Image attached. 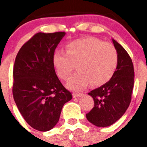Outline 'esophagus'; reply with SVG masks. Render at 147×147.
I'll use <instances>...</instances> for the list:
<instances>
[{
    "label": "esophagus",
    "mask_w": 147,
    "mask_h": 147,
    "mask_svg": "<svg viewBox=\"0 0 147 147\" xmlns=\"http://www.w3.org/2000/svg\"><path fill=\"white\" fill-rule=\"evenodd\" d=\"M82 96H83L82 93H74L73 94L74 98H79V97H81Z\"/></svg>",
    "instance_id": "1"
}]
</instances>
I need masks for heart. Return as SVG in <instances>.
I'll list each match as a JSON object with an SVG mask.
<instances>
[{"instance_id":"heart-1","label":"heart","mask_w":147,"mask_h":147,"mask_svg":"<svg viewBox=\"0 0 147 147\" xmlns=\"http://www.w3.org/2000/svg\"><path fill=\"white\" fill-rule=\"evenodd\" d=\"M118 54L114 47L96 38H86L70 42L65 53L56 51L52 63L58 76L70 78L77 65L78 72L71 77L67 86L75 91H82L91 83L99 86L112 79L118 65Z\"/></svg>"}]
</instances>
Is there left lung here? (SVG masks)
Returning <instances> with one entry per match:
<instances>
[{
    "label": "left lung",
    "instance_id": "left-lung-1",
    "mask_svg": "<svg viewBox=\"0 0 147 147\" xmlns=\"http://www.w3.org/2000/svg\"><path fill=\"white\" fill-rule=\"evenodd\" d=\"M112 42L118 54V65L109 82L88 94L94 107L86 119L98 127H107L118 121L129 107L134 85L133 64L128 52L116 40Z\"/></svg>",
    "mask_w": 147,
    "mask_h": 147
}]
</instances>
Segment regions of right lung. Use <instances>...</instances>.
<instances>
[{
	"label": "right lung",
	"instance_id": "right-lung-1",
	"mask_svg": "<svg viewBox=\"0 0 147 147\" xmlns=\"http://www.w3.org/2000/svg\"><path fill=\"white\" fill-rule=\"evenodd\" d=\"M65 32L38 33L16 56L12 93L26 121L40 131H48L59 121L62 108L72 99L56 75L52 56Z\"/></svg>",
	"mask_w": 147,
	"mask_h": 147
}]
</instances>
